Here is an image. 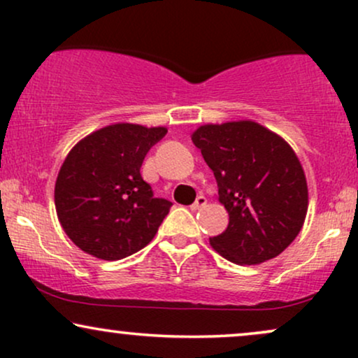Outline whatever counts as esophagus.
I'll return each mask as SVG.
<instances>
[{
    "mask_svg": "<svg viewBox=\"0 0 358 358\" xmlns=\"http://www.w3.org/2000/svg\"><path fill=\"white\" fill-rule=\"evenodd\" d=\"M205 205H207V199H205L203 195H200V196H196L195 202L190 205V208H192V210H199V208L205 207Z\"/></svg>",
    "mask_w": 358,
    "mask_h": 358,
    "instance_id": "esophagus-1",
    "label": "esophagus"
}]
</instances>
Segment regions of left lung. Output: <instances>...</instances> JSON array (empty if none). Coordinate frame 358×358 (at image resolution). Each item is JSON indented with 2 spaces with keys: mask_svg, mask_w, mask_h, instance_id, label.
<instances>
[{
  "mask_svg": "<svg viewBox=\"0 0 358 358\" xmlns=\"http://www.w3.org/2000/svg\"><path fill=\"white\" fill-rule=\"evenodd\" d=\"M219 187L229 225L213 250L241 266L279 256L301 231L308 185L296 153L254 121L203 124L192 134Z\"/></svg>",
  "mask_w": 358,
  "mask_h": 358,
  "instance_id": "8db88e82",
  "label": "left lung"
}]
</instances>
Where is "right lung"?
Instances as JSON below:
<instances>
[{
  "label": "right lung",
  "instance_id": "obj_1",
  "mask_svg": "<svg viewBox=\"0 0 358 358\" xmlns=\"http://www.w3.org/2000/svg\"><path fill=\"white\" fill-rule=\"evenodd\" d=\"M165 134L162 126L117 122L72 148L57 176L55 210L77 248L119 261L153 241L173 203L155 199L139 170Z\"/></svg>",
  "mask_w": 358,
  "mask_h": 358
}]
</instances>
